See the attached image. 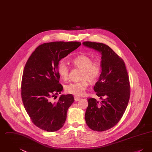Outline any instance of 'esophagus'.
Returning a JSON list of instances; mask_svg holds the SVG:
<instances>
[{
    "label": "esophagus",
    "mask_w": 152,
    "mask_h": 152,
    "mask_svg": "<svg viewBox=\"0 0 152 152\" xmlns=\"http://www.w3.org/2000/svg\"><path fill=\"white\" fill-rule=\"evenodd\" d=\"M74 98H75V101H78L80 100V97H76V96H75Z\"/></svg>",
    "instance_id": "obj_1"
}]
</instances>
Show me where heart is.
Instances as JSON below:
<instances>
[{
	"mask_svg": "<svg viewBox=\"0 0 152 152\" xmlns=\"http://www.w3.org/2000/svg\"><path fill=\"white\" fill-rule=\"evenodd\" d=\"M72 63L74 65L83 70L81 79L84 80L66 86L65 92L76 96H81L84 94L88 86L87 80L92 83L99 78L101 73V65L98 61H92L91 58L84 55H81L73 58ZM58 71L62 79L65 80L68 79L69 68L64 61L61 60L59 62Z\"/></svg>",
	"mask_w": 152,
	"mask_h": 152,
	"instance_id": "heart-1",
	"label": "heart"
}]
</instances>
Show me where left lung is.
<instances>
[{"label": "left lung", "instance_id": "left-lung-1", "mask_svg": "<svg viewBox=\"0 0 152 152\" xmlns=\"http://www.w3.org/2000/svg\"><path fill=\"white\" fill-rule=\"evenodd\" d=\"M83 44L101 55V73L94 89L102 101L88 99L85 120L93 130H108L119 122L128 106L130 97L128 74L123 59L108 45L91 42Z\"/></svg>", "mask_w": 152, "mask_h": 152}]
</instances>
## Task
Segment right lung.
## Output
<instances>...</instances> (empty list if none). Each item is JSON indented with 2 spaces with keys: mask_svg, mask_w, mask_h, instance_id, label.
<instances>
[{
  "mask_svg": "<svg viewBox=\"0 0 152 152\" xmlns=\"http://www.w3.org/2000/svg\"><path fill=\"white\" fill-rule=\"evenodd\" d=\"M81 43L54 42L41 44L28 59L23 73L22 99L32 121L39 128L52 132L61 128L68 108L74 102L72 94H61L57 102L52 97L63 91L59 84L60 60L77 49Z\"/></svg>",
  "mask_w": 152,
  "mask_h": 152,
  "instance_id": "add662e5",
  "label": "right lung"
}]
</instances>
